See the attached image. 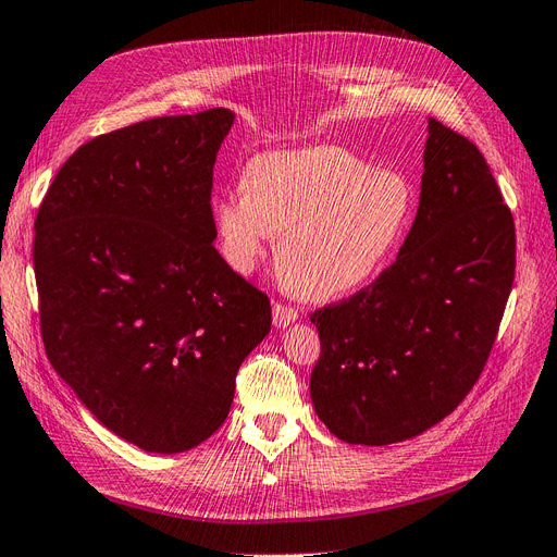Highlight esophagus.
I'll return each instance as SVG.
<instances>
[{"label":"esophagus","mask_w":557,"mask_h":557,"mask_svg":"<svg viewBox=\"0 0 557 557\" xmlns=\"http://www.w3.org/2000/svg\"><path fill=\"white\" fill-rule=\"evenodd\" d=\"M296 319H298V310L286 308V305H282V302H275V305H273V324H275L277 329H284V326L294 324Z\"/></svg>","instance_id":"obj_1"}]
</instances>
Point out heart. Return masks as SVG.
<instances>
[{
    "instance_id": "b5f03b06",
    "label": "heart",
    "mask_w": 557,
    "mask_h": 557,
    "mask_svg": "<svg viewBox=\"0 0 557 557\" xmlns=\"http://www.w3.org/2000/svg\"><path fill=\"white\" fill-rule=\"evenodd\" d=\"M414 210L403 175L372 169L337 146L261 152L247 161L243 191L212 208L224 261L249 273L268 233L292 289L312 300L366 286L396 252Z\"/></svg>"
}]
</instances>
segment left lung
Here are the masks:
<instances>
[{
    "label": "left lung",
    "instance_id": "obj_1",
    "mask_svg": "<svg viewBox=\"0 0 557 557\" xmlns=\"http://www.w3.org/2000/svg\"><path fill=\"white\" fill-rule=\"evenodd\" d=\"M513 268V218L486 159L430 117L419 210L396 263L310 314L317 417L343 442L384 446L451 414L488 361Z\"/></svg>",
    "mask_w": 557,
    "mask_h": 557
}]
</instances>
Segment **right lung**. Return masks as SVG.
<instances>
[{
	"label": "right lung",
	"instance_id": "obj_1",
	"mask_svg": "<svg viewBox=\"0 0 557 557\" xmlns=\"http://www.w3.org/2000/svg\"><path fill=\"white\" fill-rule=\"evenodd\" d=\"M233 117L210 109L92 138L34 224L48 361L99 423L148 454L206 442L271 331V300L212 245V166Z\"/></svg>",
	"mask_w": 557,
	"mask_h": 557
}]
</instances>
